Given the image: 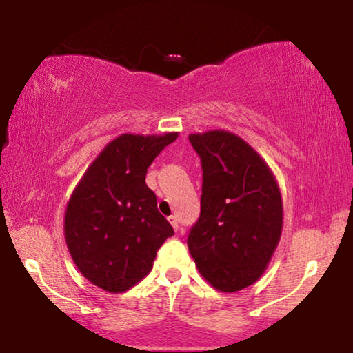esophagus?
<instances>
[{"mask_svg":"<svg viewBox=\"0 0 353 353\" xmlns=\"http://www.w3.org/2000/svg\"><path fill=\"white\" fill-rule=\"evenodd\" d=\"M168 221H170V225L173 226V230H178V216L176 215H172V216H168Z\"/></svg>","mask_w":353,"mask_h":353,"instance_id":"34e87169","label":"esophagus"}]
</instances>
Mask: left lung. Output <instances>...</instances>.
I'll list each match as a JSON object with an SVG mask.
<instances>
[{
  "label": "left lung",
  "mask_w": 353,
  "mask_h": 353,
  "mask_svg": "<svg viewBox=\"0 0 353 353\" xmlns=\"http://www.w3.org/2000/svg\"><path fill=\"white\" fill-rule=\"evenodd\" d=\"M202 163L201 216L188 248L202 278L236 292L262 276L283 231V197L262 156L226 130L191 133Z\"/></svg>",
  "instance_id": "obj_1"
}]
</instances>
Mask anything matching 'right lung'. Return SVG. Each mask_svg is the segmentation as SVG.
Returning a JSON list of instances; mask_svg holds the SVG:
<instances>
[{
	"instance_id": "add662e5",
	"label": "right lung",
	"mask_w": 353,
	"mask_h": 353,
	"mask_svg": "<svg viewBox=\"0 0 353 353\" xmlns=\"http://www.w3.org/2000/svg\"><path fill=\"white\" fill-rule=\"evenodd\" d=\"M178 138L123 133L98 154L67 202L64 238L80 273L104 291L132 289L173 234L146 185L148 167Z\"/></svg>"
}]
</instances>
